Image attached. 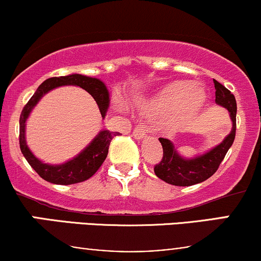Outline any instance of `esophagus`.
<instances>
[{
	"label": "esophagus",
	"mask_w": 261,
	"mask_h": 261,
	"mask_svg": "<svg viewBox=\"0 0 261 261\" xmlns=\"http://www.w3.org/2000/svg\"><path fill=\"white\" fill-rule=\"evenodd\" d=\"M133 136L134 139L136 140L145 139V137H147V130H146V127L143 126V125H137V126L134 128Z\"/></svg>",
	"instance_id": "1"
}]
</instances>
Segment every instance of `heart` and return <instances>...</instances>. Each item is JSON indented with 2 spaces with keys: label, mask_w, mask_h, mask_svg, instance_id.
Wrapping results in <instances>:
<instances>
[{
  "label": "heart",
  "mask_w": 261,
  "mask_h": 261,
  "mask_svg": "<svg viewBox=\"0 0 261 261\" xmlns=\"http://www.w3.org/2000/svg\"><path fill=\"white\" fill-rule=\"evenodd\" d=\"M206 94L199 87L187 81H175L164 87L153 101L154 112L161 114L175 113L169 125L181 127L194 120L205 107Z\"/></svg>",
  "instance_id": "1"
}]
</instances>
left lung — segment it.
Returning <instances> with one entry per match:
<instances>
[{
    "label": "left lung",
    "mask_w": 261,
    "mask_h": 261,
    "mask_svg": "<svg viewBox=\"0 0 261 261\" xmlns=\"http://www.w3.org/2000/svg\"><path fill=\"white\" fill-rule=\"evenodd\" d=\"M216 89V104L226 108L232 119V130L220 145L210 149L208 152L194 158H184L176 152L174 145L168 139L160 137L163 147V157L154 166V173L158 178L168 184L176 187H190L205 181L214 175L223 161L236 137V115L237 101L234 95L216 80H214Z\"/></svg>",
    "instance_id": "1"
}]
</instances>
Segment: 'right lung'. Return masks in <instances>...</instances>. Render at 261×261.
Listing matches in <instances>:
<instances>
[{
  "label": "right lung",
  "instance_id": "obj_1",
  "mask_svg": "<svg viewBox=\"0 0 261 261\" xmlns=\"http://www.w3.org/2000/svg\"><path fill=\"white\" fill-rule=\"evenodd\" d=\"M61 86H77L83 88L97 101L101 118H104L109 108V92L107 86L100 80L93 79V77L83 76V74L72 73L68 76L51 77L44 81L38 89L35 91L33 97L29 99L25 107L23 108L22 114L19 118V146L20 151L25 157L27 162L31 167L38 173L44 180L53 182V184L70 185L76 182L85 181L100 168L103 162L108 155V149L114 136H118L120 133H112L109 130H101L97 136L93 139L87 147L76 157L62 164H47L38 160L32 151L27 146L25 142V121L33 108L41 99L44 94L50 92L54 88Z\"/></svg>",
  "mask_w": 261,
  "mask_h": 261
}]
</instances>
